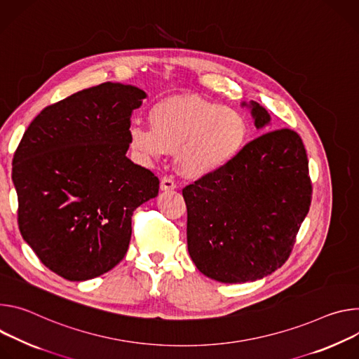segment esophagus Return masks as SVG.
Masks as SVG:
<instances>
[{"mask_svg": "<svg viewBox=\"0 0 359 359\" xmlns=\"http://www.w3.org/2000/svg\"><path fill=\"white\" fill-rule=\"evenodd\" d=\"M159 188H161V191H174L177 188V184L172 181V178L164 177L161 180V184H159Z\"/></svg>", "mask_w": 359, "mask_h": 359, "instance_id": "1", "label": "esophagus"}]
</instances>
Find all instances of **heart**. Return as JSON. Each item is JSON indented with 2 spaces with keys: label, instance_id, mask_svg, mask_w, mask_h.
Masks as SVG:
<instances>
[{
  "label": "heart",
  "instance_id": "1",
  "mask_svg": "<svg viewBox=\"0 0 359 359\" xmlns=\"http://www.w3.org/2000/svg\"><path fill=\"white\" fill-rule=\"evenodd\" d=\"M149 127L131 124L128 144L141 163L175 152L178 172L189 180L210 178L244 151L250 138L245 115L191 95H175L152 105Z\"/></svg>",
  "mask_w": 359,
  "mask_h": 359
}]
</instances>
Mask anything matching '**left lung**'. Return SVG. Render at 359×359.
<instances>
[{
    "label": "left lung",
    "mask_w": 359,
    "mask_h": 359,
    "mask_svg": "<svg viewBox=\"0 0 359 359\" xmlns=\"http://www.w3.org/2000/svg\"><path fill=\"white\" fill-rule=\"evenodd\" d=\"M248 107L257 130L271 115ZM308 159L301 137L269 131L245 145L221 172L182 189L188 252L205 276L225 284L261 280L288 259L311 205Z\"/></svg>",
    "instance_id": "obj_1"
}]
</instances>
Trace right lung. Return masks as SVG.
Returning <instances> with one entry per match:
<instances>
[{
	"mask_svg": "<svg viewBox=\"0 0 359 359\" xmlns=\"http://www.w3.org/2000/svg\"><path fill=\"white\" fill-rule=\"evenodd\" d=\"M145 98L119 83L78 91L39 112L14 154L21 235L68 281L119 264L134 210L158 195V178L127 156L131 115Z\"/></svg>",
	"mask_w": 359,
	"mask_h": 359,
	"instance_id": "right-lung-1",
	"label": "right lung"
}]
</instances>
